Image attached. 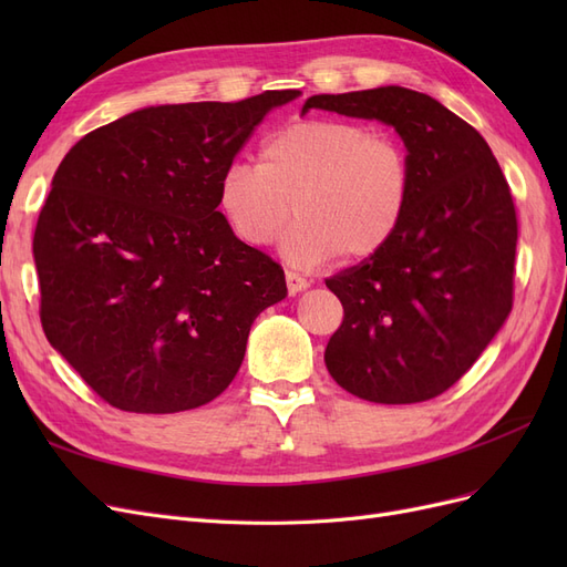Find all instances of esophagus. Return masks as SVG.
Wrapping results in <instances>:
<instances>
[{
  "mask_svg": "<svg viewBox=\"0 0 567 567\" xmlns=\"http://www.w3.org/2000/svg\"><path fill=\"white\" fill-rule=\"evenodd\" d=\"M286 286H288V293L296 296V293H300V290H305L307 286H310V281H307L305 277H300L298 271L286 269Z\"/></svg>",
  "mask_w": 567,
  "mask_h": 567,
  "instance_id": "1",
  "label": "esophagus"
}]
</instances>
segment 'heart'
<instances>
[{
    "mask_svg": "<svg viewBox=\"0 0 567 567\" xmlns=\"http://www.w3.org/2000/svg\"><path fill=\"white\" fill-rule=\"evenodd\" d=\"M411 161L402 142L362 123L310 117L274 132L257 167L231 163L217 182V208L238 241L267 248L290 217L281 255L298 269L379 255L411 203Z\"/></svg>",
    "mask_w": 567,
    "mask_h": 567,
    "instance_id": "b5f03b06",
    "label": "heart"
}]
</instances>
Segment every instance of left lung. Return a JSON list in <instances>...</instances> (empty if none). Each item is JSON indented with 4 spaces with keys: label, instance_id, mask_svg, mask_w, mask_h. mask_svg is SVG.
<instances>
[{
    "label": "left lung",
    "instance_id": "1",
    "mask_svg": "<svg viewBox=\"0 0 567 567\" xmlns=\"http://www.w3.org/2000/svg\"><path fill=\"white\" fill-rule=\"evenodd\" d=\"M310 109L381 120L411 161L400 231L369 260L326 279L342 323L323 362L333 381L379 404H414L450 390L513 307L518 219L492 148L466 120L406 87L317 94Z\"/></svg>",
    "mask_w": 567,
    "mask_h": 567
}]
</instances>
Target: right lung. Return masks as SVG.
Instances as JSON below:
<instances>
[{
    "instance_id": "obj_1",
    "label": "right lung",
    "mask_w": 567,
    "mask_h": 567,
    "mask_svg": "<svg viewBox=\"0 0 567 567\" xmlns=\"http://www.w3.org/2000/svg\"><path fill=\"white\" fill-rule=\"evenodd\" d=\"M298 90L134 111L65 153L32 238L40 319L101 400L134 414L213 402L284 269L238 241L217 182Z\"/></svg>"
}]
</instances>
